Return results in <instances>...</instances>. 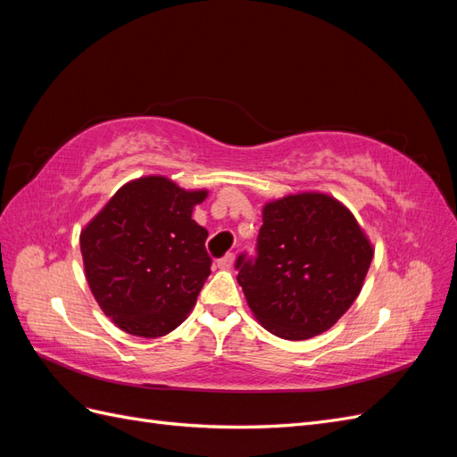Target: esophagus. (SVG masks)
<instances>
[{
  "label": "esophagus",
  "mask_w": 457,
  "mask_h": 457,
  "mask_svg": "<svg viewBox=\"0 0 457 457\" xmlns=\"http://www.w3.org/2000/svg\"><path fill=\"white\" fill-rule=\"evenodd\" d=\"M232 265H234V253H227V255H223L220 259H217V267H219V269L227 270V269H230Z\"/></svg>",
  "instance_id": "esophagus-1"
}]
</instances>
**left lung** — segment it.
Listing matches in <instances>:
<instances>
[{"label":"left lung","mask_w":457,"mask_h":457,"mask_svg":"<svg viewBox=\"0 0 457 457\" xmlns=\"http://www.w3.org/2000/svg\"><path fill=\"white\" fill-rule=\"evenodd\" d=\"M255 250L238 255L237 280L257 320L289 341L334 326L361 294L373 257L353 213L318 192L262 207Z\"/></svg>","instance_id":"obj_1"}]
</instances>
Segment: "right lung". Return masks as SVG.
<instances>
[{
    "label": "right lung",
    "mask_w": 457,
    "mask_h": 457,
    "mask_svg": "<svg viewBox=\"0 0 457 457\" xmlns=\"http://www.w3.org/2000/svg\"><path fill=\"white\" fill-rule=\"evenodd\" d=\"M205 190L150 175L121 187L79 237L86 278L123 331L162 337L181 324L207 276V230L192 219Z\"/></svg>",
    "instance_id": "right-lung-1"
}]
</instances>
